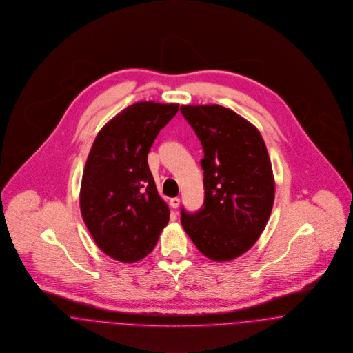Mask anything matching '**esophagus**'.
<instances>
[{"instance_id": "1", "label": "esophagus", "mask_w": 353, "mask_h": 353, "mask_svg": "<svg viewBox=\"0 0 353 353\" xmlns=\"http://www.w3.org/2000/svg\"><path fill=\"white\" fill-rule=\"evenodd\" d=\"M179 204H181V199H179V198H172V199H170V205H171L172 208H178Z\"/></svg>"}]
</instances>
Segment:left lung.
I'll return each instance as SVG.
<instances>
[{"label":"left lung","instance_id":"1","mask_svg":"<svg viewBox=\"0 0 353 353\" xmlns=\"http://www.w3.org/2000/svg\"><path fill=\"white\" fill-rule=\"evenodd\" d=\"M181 112L199 138L204 157L203 207L182 225L196 248L215 261L235 259L259 239L270 219L275 181L259 130L219 105H183Z\"/></svg>","mask_w":353,"mask_h":353}]
</instances>
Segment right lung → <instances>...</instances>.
I'll return each mask as SVG.
<instances>
[{
	"label": "right lung",
	"mask_w": 353,
	"mask_h": 353,
	"mask_svg": "<svg viewBox=\"0 0 353 353\" xmlns=\"http://www.w3.org/2000/svg\"><path fill=\"white\" fill-rule=\"evenodd\" d=\"M178 109V103L137 102L95 137L82 175L79 207L94 241L112 259H143L168 225L170 210L157 191L148 154Z\"/></svg>",
	"instance_id": "right-lung-1"
}]
</instances>
